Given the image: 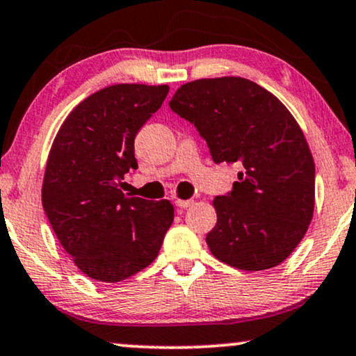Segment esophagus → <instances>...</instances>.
<instances>
[{
    "label": "esophagus",
    "instance_id": "1",
    "mask_svg": "<svg viewBox=\"0 0 356 356\" xmlns=\"http://www.w3.org/2000/svg\"><path fill=\"white\" fill-rule=\"evenodd\" d=\"M193 203H195V201H193V200H177V201H175V204H177L178 208H183V209L190 208Z\"/></svg>",
    "mask_w": 356,
    "mask_h": 356
}]
</instances>
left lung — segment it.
<instances>
[{"label":"left lung","mask_w":356,"mask_h":356,"mask_svg":"<svg viewBox=\"0 0 356 356\" xmlns=\"http://www.w3.org/2000/svg\"><path fill=\"white\" fill-rule=\"evenodd\" d=\"M171 111L195 124L216 163H238L239 181L213 201L218 222L206 236L211 254L236 269L279 266L309 229L315 206V163L287 107L243 77L183 84Z\"/></svg>","instance_id":"obj_1"}]
</instances>
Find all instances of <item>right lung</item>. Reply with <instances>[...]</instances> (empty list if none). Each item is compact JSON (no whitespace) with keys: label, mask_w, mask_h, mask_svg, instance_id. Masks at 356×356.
<instances>
[{"label":"right lung","mask_w":356,"mask_h":356,"mask_svg":"<svg viewBox=\"0 0 356 356\" xmlns=\"http://www.w3.org/2000/svg\"><path fill=\"white\" fill-rule=\"evenodd\" d=\"M168 86L115 84L82 100L56 134L42 179V208L77 269L120 282L155 261L173 222L168 200L120 190L137 168L134 140Z\"/></svg>","instance_id":"add662e5"}]
</instances>
